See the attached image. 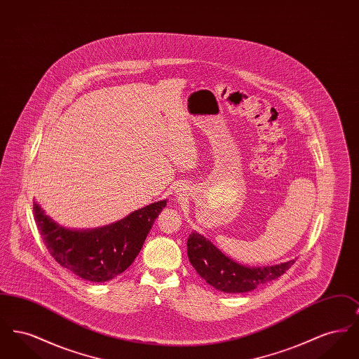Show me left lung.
<instances>
[{"label": "left lung", "mask_w": 359, "mask_h": 359, "mask_svg": "<svg viewBox=\"0 0 359 359\" xmlns=\"http://www.w3.org/2000/svg\"><path fill=\"white\" fill-rule=\"evenodd\" d=\"M187 255L191 265L205 283L226 293L256 290L257 287L278 278L294 264V259H290L273 266L248 268L223 255L214 243L196 231L188 237Z\"/></svg>", "instance_id": "1"}]
</instances>
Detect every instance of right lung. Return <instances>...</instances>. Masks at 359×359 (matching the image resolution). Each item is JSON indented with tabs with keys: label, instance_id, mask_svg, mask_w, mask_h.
Instances as JSON below:
<instances>
[{
	"label": "right lung",
	"instance_id": "obj_1",
	"mask_svg": "<svg viewBox=\"0 0 359 359\" xmlns=\"http://www.w3.org/2000/svg\"><path fill=\"white\" fill-rule=\"evenodd\" d=\"M167 201L133 211L118 222L91 230H71L52 221L34 202V221L50 255L78 277L103 283L126 271L140 253Z\"/></svg>",
	"mask_w": 359,
	"mask_h": 359
}]
</instances>
